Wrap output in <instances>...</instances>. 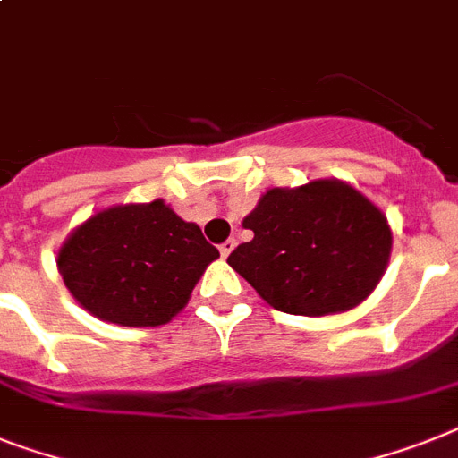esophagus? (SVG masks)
I'll return each mask as SVG.
<instances>
[{
	"mask_svg": "<svg viewBox=\"0 0 458 458\" xmlns=\"http://www.w3.org/2000/svg\"><path fill=\"white\" fill-rule=\"evenodd\" d=\"M233 248H236V241H233V238H226L225 243H220V255L229 257V252H232Z\"/></svg>",
	"mask_w": 458,
	"mask_h": 458,
	"instance_id": "1",
	"label": "esophagus"
}]
</instances>
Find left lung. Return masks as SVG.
<instances>
[{"mask_svg": "<svg viewBox=\"0 0 458 458\" xmlns=\"http://www.w3.org/2000/svg\"><path fill=\"white\" fill-rule=\"evenodd\" d=\"M243 226L255 236L226 262L264 301L294 316H327L360 304L391 255L386 217L337 180L271 189Z\"/></svg>", "mask_w": 458, "mask_h": 458, "instance_id": "obj_1", "label": "left lung"}]
</instances>
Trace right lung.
<instances>
[{
  "mask_svg": "<svg viewBox=\"0 0 458 458\" xmlns=\"http://www.w3.org/2000/svg\"><path fill=\"white\" fill-rule=\"evenodd\" d=\"M220 250L161 199L114 206L77 226L58 252L67 290L100 320L164 325L189 301Z\"/></svg>",
  "mask_w": 458,
  "mask_h": 458,
  "instance_id": "right-lung-1",
  "label": "right lung"
}]
</instances>
